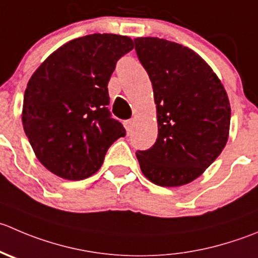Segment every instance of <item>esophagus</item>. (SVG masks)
<instances>
[{
  "instance_id": "obj_1",
  "label": "esophagus",
  "mask_w": 258,
  "mask_h": 258,
  "mask_svg": "<svg viewBox=\"0 0 258 258\" xmlns=\"http://www.w3.org/2000/svg\"><path fill=\"white\" fill-rule=\"evenodd\" d=\"M132 126H134V121H132V119H127V121H124V127H126L127 130V134H130V132L132 131Z\"/></svg>"
}]
</instances>
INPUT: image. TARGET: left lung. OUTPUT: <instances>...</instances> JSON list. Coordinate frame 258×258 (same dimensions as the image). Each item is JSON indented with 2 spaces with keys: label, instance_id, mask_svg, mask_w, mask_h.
I'll list each match as a JSON object with an SVG mask.
<instances>
[{
  "label": "left lung",
  "instance_id": "1",
  "mask_svg": "<svg viewBox=\"0 0 258 258\" xmlns=\"http://www.w3.org/2000/svg\"><path fill=\"white\" fill-rule=\"evenodd\" d=\"M157 111V139L137 151L141 171L160 186H180L202 175L228 140L231 107L218 77L191 49L159 37H137Z\"/></svg>",
  "mask_w": 258,
  "mask_h": 258
}]
</instances>
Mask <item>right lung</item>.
<instances>
[{"mask_svg": "<svg viewBox=\"0 0 258 258\" xmlns=\"http://www.w3.org/2000/svg\"><path fill=\"white\" fill-rule=\"evenodd\" d=\"M134 41L92 34L67 42L36 69L24 96L22 124L39 161L62 179L98 171L107 150L126 135L108 109V82Z\"/></svg>", "mask_w": 258, "mask_h": 258, "instance_id": "obj_1", "label": "right lung"}]
</instances>
